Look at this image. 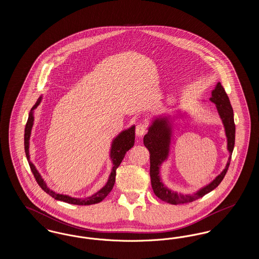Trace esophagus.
I'll return each instance as SVG.
<instances>
[{
	"mask_svg": "<svg viewBox=\"0 0 259 259\" xmlns=\"http://www.w3.org/2000/svg\"><path fill=\"white\" fill-rule=\"evenodd\" d=\"M148 132V125L146 123H139L136 126V135L141 137Z\"/></svg>",
	"mask_w": 259,
	"mask_h": 259,
	"instance_id": "1",
	"label": "esophagus"
}]
</instances>
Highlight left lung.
Here are the masks:
<instances>
[{
  "label": "left lung",
  "mask_w": 259,
  "mask_h": 259,
  "mask_svg": "<svg viewBox=\"0 0 259 259\" xmlns=\"http://www.w3.org/2000/svg\"><path fill=\"white\" fill-rule=\"evenodd\" d=\"M211 102L217 105L218 111L222 117V122L225 127V133L227 137V148L229 150V159L225 169L219 175L215 180H213L209 185L203 187L198 192L192 195H184L181 193L174 192L164 186L161 182L159 177V166L163 161L167 158L169 145H170V136H171V127L168 120L165 118H160L154 120V122L149 127L148 134L144 137V144L148 148L150 153V179H151V186L154 194L164 202H167L172 205H179L190 203L199 198L203 197L208 194L215 187H218L222 183L225 174L230 165L231 155L233 152L235 145V123L233 109L231 107L229 98L222 87V83L219 82L215 88L211 92V97L209 98Z\"/></svg>",
  "instance_id": "obj_1"
}]
</instances>
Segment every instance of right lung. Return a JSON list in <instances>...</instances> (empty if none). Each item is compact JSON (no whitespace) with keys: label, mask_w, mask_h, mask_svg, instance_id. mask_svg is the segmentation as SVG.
I'll list each match as a JSON object with an SVG mask.
<instances>
[{"label":"right lung","mask_w":259,"mask_h":259,"mask_svg":"<svg viewBox=\"0 0 259 259\" xmlns=\"http://www.w3.org/2000/svg\"><path fill=\"white\" fill-rule=\"evenodd\" d=\"M40 102V98L38 99L37 103L35 104V106L32 108L31 112L29 114L27 123L25 126V134H24V148L25 153H26V157L29 163V166L31 168V171L34 175V178L37 183V185L40 186V188L47 192L48 194H50V196L56 200L63 201L69 204H74V205H80V206H87V205H93V204H97L100 203L101 201H103L105 198L108 196V194L110 193L115 183V176H116V169L119 167L120 163L123 160L124 156L126 154V152L133 148L134 144H135V126H132L130 129L125 130L122 133H120V135L118 136L116 139H114L112 145H111V157L113 162V167H112V171L111 172V176L109 178V181L107 183V185H105L100 191H98L96 194H94L91 197L87 198V199H75V198L69 197L67 195H62V194H56L55 192H53L52 190H50V188L47 186L46 183L44 182V180L41 179L40 175L38 174L35 166L33 165V163L30 161V155H29V140H30V134H31V129L33 126V121H34V116H33V112L37 107V105Z\"/></svg>","instance_id":"add662e5"}]
</instances>
